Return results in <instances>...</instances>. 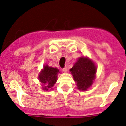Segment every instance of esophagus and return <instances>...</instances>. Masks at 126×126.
Segmentation results:
<instances>
[{
  "label": "esophagus",
  "mask_w": 126,
  "mask_h": 126,
  "mask_svg": "<svg viewBox=\"0 0 126 126\" xmlns=\"http://www.w3.org/2000/svg\"><path fill=\"white\" fill-rule=\"evenodd\" d=\"M62 70H63V71H64V72H66V71H67V67L64 66L63 68H62Z\"/></svg>",
  "instance_id": "esophagus-1"
}]
</instances>
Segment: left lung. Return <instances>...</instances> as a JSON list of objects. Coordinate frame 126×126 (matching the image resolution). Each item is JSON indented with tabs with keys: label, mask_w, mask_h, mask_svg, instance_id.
Listing matches in <instances>:
<instances>
[{
	"label": "left lung",
	"mask_w": 126,
	"mask_h": 126,
	"mask_svg": "<svg viewBox=\"0 0 126 126\" xmlns=\"http://www.w3.org/2000/svg\"><path fill=\"white\" fill-rule=\"evenodd\" d=\"M78 89L85 91L93 84L95 78L96 67L88 58L81 57L78 60L70 69Z\"/></svg>",
	"instance_id": "1"
}]
</instances>
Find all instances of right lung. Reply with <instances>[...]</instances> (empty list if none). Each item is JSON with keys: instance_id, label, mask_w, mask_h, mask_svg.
I'll return each instance as SVG.
<instances>
[{"instance_id": "add662e5", "label": "right lung", "mask_w": 126, "mask_h": 126, "mask_svg": "<svg viewBox=\"0 0 126 126\" xmlns=\"http://www.w3.org/2000/svg\"><path fill=\"white\" fill-rule=\"evenodd\" d=\"M59 70L57 68L50 67L48 65L44 66L42 73L40 74L38 78L40 82H42L43 86V90L48 91L51 89L57 80V75Z\"/></svg>"}]
</instances>
